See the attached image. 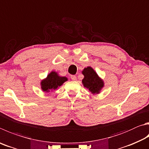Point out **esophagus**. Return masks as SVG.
<instances>
[{"mask_svg":"<svg viewBox=\"0 0 149 149\" xmlns=\"http://www.w3.org/2000/svg\"><path fill=\"white\" fill-rule=\"evenodd\" d=\"M70 78H71L72 80H73V81H75V80H76V79H77L76 76H75V75H73L70 76Z\"/></svg>","mask_w":149,"mask_h":149,"instance_id":"esophagus-1","label":"esophagus"}]
</instances>
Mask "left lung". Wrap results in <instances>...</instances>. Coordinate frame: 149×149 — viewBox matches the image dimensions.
<instances>
[{"label":"left lung","instance_id":"obj_1","mask_svg":"<svg viewBox=\"0 0 149 149\" xmlns=\"http://www.w3.org/2000/svg\"><path fill=\"white\" fill-rule=\"evenodd\" d=\"M84 78L82 83L93 94H98L104 86V81L98 77L96 72L91 67L85 68L82 71Z\"/></svg>","mask_w":149,"mask_h":149}]
</instances>
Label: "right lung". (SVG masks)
<instances>
[{
  "label": "right lung",
  "instance_id": "right-lung-1",
  "mask_svg": "<svg viewBox=\"0 0 149 149\" xmlns=\"http://www.w3.org/2000/svg\"><path fill=\"white\" fill-rule=\"evenodd\" d=\"M68 79L66 77H61L55 72H51L46 79L42 81L41 87L43 91L49 93L61 86Z\"/></svg>",
  "mask_w": 149,
  "mask_h": 149
}]
</instances>
